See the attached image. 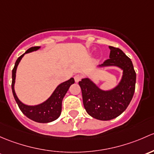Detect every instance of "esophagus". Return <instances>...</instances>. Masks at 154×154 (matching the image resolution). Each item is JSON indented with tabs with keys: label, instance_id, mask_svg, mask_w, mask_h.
<instances>
[{
	"label": "esophagus",
	"instance_id": "34e87169",
	"mask_svg": "<svg viewBox=\"0 0 154 154\" xmlns=\"http://www.w3.org/2000/svg\"><path fill=\"white\" fill-rule=\"evenodd\" d=\"M74 79H75V82H79V81H81V79H82V76H81L80 75H75V76H74Z\"/></svg>",
	"mask_w": 154,
	"mask_h": 154
}]
</instances>
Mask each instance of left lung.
Here are the masks:
<instances>
[{
    "label": "left lung",
    "instance_id": "obj_1",
    "mask_svg": "<svg viewBox=\"0 0 154 154\" xmlns=\"http://www.w3.org/2000/svg\"><path fill=\"white\" fill-rule=\"evenodd\" d=\"M109 49L110 58L96 68L116 66L121 69L122 75L118 85L110 90H102L88 77L79 82L87 112L101 121L111 120L121 115L129 105L135 91L136 75L131 60L120 49L111 46Z\"/></svg>",
    "mask_w": 154,
    "mask_h": 154
}]
</instances>
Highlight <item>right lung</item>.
<instances>
[{
  "mask_svg": "<svg viewBox=\"0 0 154 154\" xmlns=\"http://www.w3.org/2000/svg\"><path fill=\"white\" fill-rule=\"evenodd\" d=\"M41 47H33L26 50L25 53L20 55L17 59L13 69H12V90L14 98L18 104L19 108L21 112L26 116L27 118L30 119L32 121L39 123H48L56 120L60 116L61 112V105L62 100L66 92L69 90L71 85L74 84L73 78H70L69 80L62 82L57 86L51 96L44 102L36 105H27L22 102L17 96L15 91V78H16V70L20 60L22 59L25 54H27L32 52L37 51Z\"/></svg>",
  "mask_w": 154,
  "mask_h": 154,
  "instance_id": "add662e5",
  "label": "right lung"
}]
</instances>
